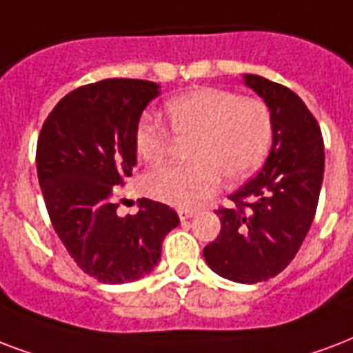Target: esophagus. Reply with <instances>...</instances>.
I'll list each match as a JSON object with an SVG mask.
<instances>
[{
	"label": "esophagus",
	"mask_w": 353,
	"mask_h": 353,
	"mask_svg": "<svg viewBox=\"0 0 353 353\" xmlns=\"http://www.w3.org/2000/svg\"><path fill=\"white\" fill-rule=\"evenodd\" d=\"M177 214H179V219L185 222V220L192 219V216L196 214V211H194V209H179V211H177Z\"/></svg>",
	"instance_id": "1"
}]
</instances>
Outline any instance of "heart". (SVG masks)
I'll return each instance as SVG.
<instances>
[{
  "mask_svg": "<svg viewBox=\"0 0 353 353\" xmlns=\"http://www.w3.org/2000/svg\"><path fill=\"white\" fill-rule=\"evenodd\" d=\"M176 139H192L185 166H163L148 174L144 188L155 200L196 207L220 187V176L239 183L266 159L274 139V120L259 98H241L233 90L203 87L165 105ZM163 123L144 117L134 129V152L148 165L163 163L174 137Z\"/></svg>",
  "mask_w": 353,
  "mask_h": 353,
  "instance_id": "1",
  "label": "heart"
}]
</instances>
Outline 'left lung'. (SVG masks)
Wrapping results in <instances>:
<instances>
[{
	"instance_id": "obj_1",
	"label": "left lung",
	"mask_w": 353,
	"mask_h": 353,
	"mask_svg": "<svg viewBox=\"0 0 353 353\" xmlns=\"http://www.w3.org/2000/svg\"><path fill=\"white\" fill-rule=\"evenodd\" d=\"M244 85L272 112V148L263 170L230 196L233 205L216 211L222 228L203 257L212 272L252 285L278 276L302 246L324 179V141L290 88L252 74Z\"/></svg>"
}]
</instances>
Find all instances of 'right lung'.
<instances>
[{
    "label": "right lung",
    "instance_id": "right-lung-1",
    "mask_svg": "<svg viewBox=\"0 0 353 353\" xmlns=\"http://www.w3.org/2000/svg\"><path fill=\"white\" fill-rule=\"evenodd\" d=\"M159 94L152 81L90 83L66 94L40 131L37 174L51 224L81 270L101 283L152 272L179 224L174 209L146 198L137 214H117V185L137 165L134 129Z\"/></svg>",
    "mask_w": 353,
    "mask_h": 353
}]
</instances>
